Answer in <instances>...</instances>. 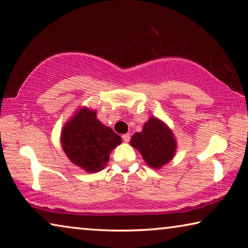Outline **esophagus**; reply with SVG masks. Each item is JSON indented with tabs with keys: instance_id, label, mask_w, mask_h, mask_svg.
Wrapping results in <instances>:
<instances>
[{
	"instance_id": "obj_1",
	"label": "esophagus",
	"mask_w": 248,
	"mask_h": 248,
	"mask_svg": "<svg viewBox=\"0 0 248 248\" xmlns=\"http://www.w3.org/2000/svg\"><path fill=\"white\" fill-rule=\"evenodd\" d=\"M123 140L124 141V142H129V141H130V135H129V133L123 135Z\"/></svg>"
}]
</instances>
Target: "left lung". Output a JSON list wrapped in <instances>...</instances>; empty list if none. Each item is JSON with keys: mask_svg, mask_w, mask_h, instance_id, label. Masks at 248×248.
Instances as JSON below:
<instances>
[{"mask_svg": "<svg viewBox=\"0 0 248 248\" xmlns=\"http://www.w3.org/2000/svg\"><path fill=\"white\" fill-rule=\"evenodd\" d=\"M130 144L142 155L149 167L159 169L172 160L176 151L173 132L155 117L149 118L142 131L132 136Z\"/></svg>", "mask_w": 248, "mask_h": 248, "instance_id": "obj_1", "label": "left lung"}]
</instances>
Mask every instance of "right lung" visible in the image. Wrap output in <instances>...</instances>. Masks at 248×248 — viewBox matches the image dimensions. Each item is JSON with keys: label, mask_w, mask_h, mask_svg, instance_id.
<instances>
[{"label": "right lung", "mask_w": 248, "mask_h": 248, "mask_svg": "<svg viewBox=\"0 0 248 248\" xmlns=\"http://www.w3.org/2000/svg\"><path fill=\"white\" fill-rule=\"evenodd\" d=\"M61 142L75 166L93 173L106 167L110 152L121 143V138L97 119L95 110L84 107L64 125Z\"/></svg>", "instance_id": "1"}]
</instances>
